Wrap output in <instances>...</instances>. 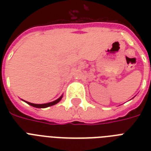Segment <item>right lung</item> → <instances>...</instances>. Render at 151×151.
Listing matches in <instances>:
<instances>
[{"instance_id":"1","label":"right lung","mask_w":151,"mask_h":151,"mask_svg":"<svg viewBox=\"0 0 151 151\" xmlns=\"http://www.w3.org/2000/svg\"><path fill=\"white\" fill-rule=\"evenodd\" d=\"M63 98V96H60L58 99L56 100L53 101V102H51V103H44V104H34V103H29V102H27L29 105L32 106H34V107H37V108H46V107H48V106H53L55 104H56L59 102V101L61 100V99Z\"/></svg>"}]
</instances>
